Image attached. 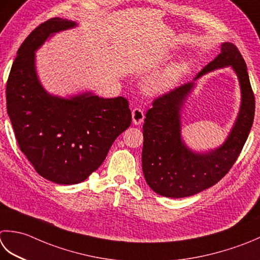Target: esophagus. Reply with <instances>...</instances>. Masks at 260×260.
I'll use <instances>...</instances> for the list:
<instances>
[{"label": "esophagus", "instance_id": "1", "mask_svg": "<svg viewBox=\"0 0 260 260\" xmlns=\"http://www.w3.org/2000/svg\"><path fill=\"white\" fill-rule=\"evenodd\" d=\"M132 118H133V124H142L144 120V111L141 108H134L133 111H132Z\"/></svg>", "mask_w": 260, "mask_h": 260}]
</instances>
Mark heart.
I'll use <instances>...</instances> for the list:
<instances>
[{"label":"heart","instance_id":"heart-1","mask_svg":"<svg viewBox=\"0 0 260 260\" xmlns=\"http://www.w3.org/2000/svg\"><path fill=\"white\" fill-rule=\"evenodd\" d=\"M188 70V63L177 62L168 65L146 81L144 89L149 93H162L171 89Z\"/></svg>","mask_w":260,"mask_h":260}]
</instances>
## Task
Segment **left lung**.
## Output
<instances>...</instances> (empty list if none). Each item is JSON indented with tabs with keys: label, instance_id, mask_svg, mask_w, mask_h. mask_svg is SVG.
<instances>
[{
	"label": "left lung",
	"instance_id": "obj_1",
	"mask_svg": "<svg viewBox=\"0 0 260 260\" xmlns=\"http://www.w3.org/2000/svg\"><path fill=\"white\" fill-rule=\"evenodd\" d=\"M225 66H231L238 75L241 107L231 133L217 149L196 153L181 140L180 108L194 88V82L157 96L152 104L153 107L147 110L143 125L142 168L147 185L156 194L180 198L207 189L230 171L240 154L255 117V94L242 55L233 44L223 43L221 53L196 75L195 80Z\"/></svg>",
	"mask_w": 260,
	"mask_h": 260
}]
</instances>
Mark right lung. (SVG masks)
Here are the masks:
<instances>
[{"label": "right lung", "mask_w": 260, "mask_h": 260, "mask_svg": "<svg viewBox=\"0 0 260 260\" xmlns=\"http://www.w3.org/2000/svg\"><path fill=\"white\" fill-rule=\"evenodd\" d=\"M75 25L60 18L39 24L20 46L7 82L8 115L20 150L40 176L59 185L84 181L132 121L124 96L105 99L86 92L64 99L40 84L35 50L50 35Z\"/></svg>", "instance_id": "right-lung-1"}]
</instances>
